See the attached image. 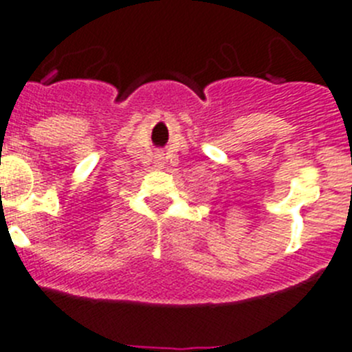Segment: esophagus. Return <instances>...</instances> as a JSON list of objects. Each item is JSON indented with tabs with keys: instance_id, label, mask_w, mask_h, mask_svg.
<instances>
[{
	"instance_id": "esophagus-1",
	"label": "esophagus",
	"mask_w": 352,
	"mask_h": 352,
	"mask_svg": "<svg viewBox=\"0 0 352 352\" xmlns=\"http://www.w3.org/2000/svg\"><path fill=\"white\" fill-rule=\"evenodd\" d=\"M164 159V157H162V155H159V160H162Z\"/></svg>"
}]
</instances>
